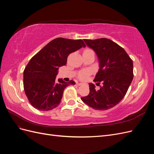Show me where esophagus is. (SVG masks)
I'll list each match as a JSON object with an SVG mask.
<instances>
[{"label":"esophagus","mask_w":154,"mask_h":154,"mask_svg":"<svg viewBox=\"0 0 154 154\" xmlns=\"http://www.w3.org/2000/svg\"><path fill=\"white\" fill-rule=\"evenodd\" d=\"M77 84H78V85H81L83 84V83H77Z\"/></svg>","instance_id":"obj_1"}]
</instances>
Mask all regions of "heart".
<instances>
[{"instance_id": "obj_1", "label": "heart", "mask_w": 154, "mask_h": 154, "mask_svg": "<svg viewBox=\"0 0 154 154\" xmlns=\"http://www.w3.org/2000/svg\"><path fill=\"white\" fill-rule=\"evenodd\" d=\"M85 51H92V50L89 49H87ZM90 74H91V71H89V70H83V71H82L80 73H79L78 77L80 78L81 80H86L88 76Z\"/></svg>"}]
</instances>
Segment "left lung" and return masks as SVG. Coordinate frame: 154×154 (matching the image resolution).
<instances>
[{
	"label": "left lung",
	"instance_id": "8db88e82",
	"mask_svg": "<svg viewBox=\"0 0 154 154\" xmlns=\"http://www.w3.org/2000/svg\"><path fill=\"white\" fill-rule=\"evenodd\" d=\"M94 51L99 60L100 69L94 82L103 83L99 90L89 83L90 92L81 100L91 108L105 110L112 108L123 100L133 77V62L118 44L108 38L83 40Z\"/></svg>",
	"mask_w": 154,
	"mask_h": 154
}]
</instances>
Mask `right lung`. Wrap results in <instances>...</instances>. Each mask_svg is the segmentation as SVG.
Masks as SVG:
<instances>
[{"label": "right lung", "mask_w": 154, "mask_h": 154, "mask_svg": "<svg viewBox=\"0 0 154 154\" xmlns=\"http://www.w3.org/2000/svg\"><path fill=\"white\" fill-rule=\"evenodd\" d=\"M85 45L82 40L57 38L51 41L32 57L24 71V88L29 103L41 111L58 106L65 88L75 82L56 77L59 67L66 66L68 56Z\"/></svg>", "instance_id": "1"}]
</instances>
